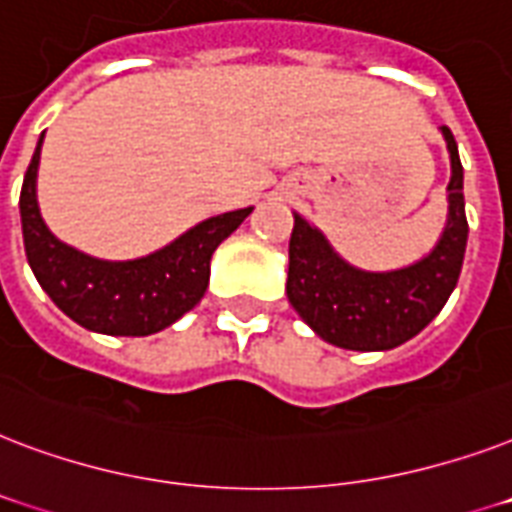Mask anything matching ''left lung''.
Listing matches in <instances>:
<instances>
[{
    "mask_svg": "<svg viewBox=\"0 0 512 512\" xmlns=\"http://www.w3.org/2000/svg\"><path fill=\"white\" fill-rule=\"evenodd\" d=\"M441 133L451 160L449 216L433 251L414 264L387 272L352 267L318 227L293 213L285 293L299 318L323 342L358 352L400 347L443 310L457 288L467 248L465 173L451 130L443 125Z\"/></svg>",
    "mask_w": 512,
    "mask_h": 512,
    "instance_id": "left-lung-1",
    "label": "left lung"
}]
</instances>
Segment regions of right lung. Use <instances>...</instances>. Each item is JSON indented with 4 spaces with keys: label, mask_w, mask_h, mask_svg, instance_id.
I'll return each mask as SVG.
<instances>
[{
    "label": "right lung",
    "mask_w": 512,
    "mask_h": 512,
    "mask_svg": "<svg viewBox=\"0 0 512 512\" xmlns=\"http://www.w3.org/2000/svg\"><path fill=\"white\" fill-rule=\"evenodd\" d=\"M42 141L45 133L39 136L21 189L23 245L42 291L63 315L95 334L149 336L173 326L205 296L213 251L248 219L253 208L200 221L173 243L141 259H95L58 240L39 213Z\"/></svg>",
    "instance_id": "right-lung-1"
}]
</instances>
